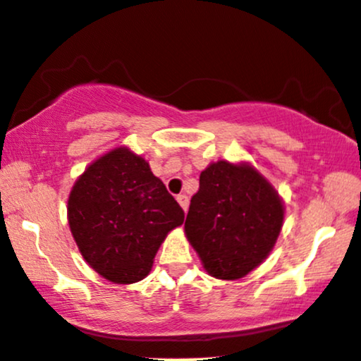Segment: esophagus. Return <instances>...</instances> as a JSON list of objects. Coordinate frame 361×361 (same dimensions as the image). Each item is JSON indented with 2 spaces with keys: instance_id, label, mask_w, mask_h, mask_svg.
I'll return each mask as SVG.
<instances>
[{
  "instance_id": "34e87169",
  "label": "esophagus",
  "mask_w": 361,
  "mask_h": 361,
  "mask_svg": "<svg viewBox=\"0 0 361 361\" xmlns=\"http://www.w3.org/2000/svg\"><path fill=\"white\" fill-rule=\"evenodd\" d=\"M176 202L180 203V207L183 208L185 212H186V209H188V196H186V195H178L176 196Z\"/></svg>"
}]
</instances>
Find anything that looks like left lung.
Here are the masks:
<instances>
[{
	"label": "left lung",
	"mask_w": 361,
	"mask_h": 361,
	"mask_svg": "<svg viewBox=\"0 0 361 361\" xmlns=\"http://www.w3.org/2000/svg\"><path fill=\"white\" fill-rule=\"evenodd\" d=\"M281 225L283 204L271 185L253 166L218 161L200 175L185 233L209 275L238 280L268 257Z\"/></svg>",
	"instance_id": "left-lung-1"
}]
</instances>
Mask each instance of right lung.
I'll use <instances>...</instances> for the list:
<instances>
[{
	"instance_id": "right-lung-1",
	"label": "right lung",
	"mask_w": 361,
	"mask_h": 361,
	"mask_svg": "<svg viewBox=\"0 0 361 361\" xmlns=\"http://www.w3.org/2000/svg\"><path fill=\"white\" fill-rule=\"evenodd\" d=\"M183 221L163 181L128 148L91 163L68 200V223L83 258L120 285L143 280L168 231Z\"/></svg>"
}]
</instances>
